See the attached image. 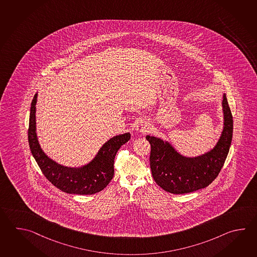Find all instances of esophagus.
<instances>
[{
	"instance_id": "1",
	"label": "esophagus",
	"mask_w": 257,
	"mask_h": 257,
	"mask_svg": "<svg viewBox=\"0 0 257 257\" xmlns=\"http://www.w3.org/2000/svg\"><path fill=\"white\" fill-rule=\"evenodd\" d=\"M135 129H136V131L138 132V133L146 134V133H147V132L150 130V125H149V123H148L147 121H146V120H139V121H137V123H136Z\"/></svg>"
}]
</instances>
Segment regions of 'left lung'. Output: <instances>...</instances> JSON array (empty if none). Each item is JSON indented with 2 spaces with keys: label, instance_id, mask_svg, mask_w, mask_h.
<instances>
[{
  "label": "left lung",
  "instance_id": "8db88e82",
  "mask_svg": "<svg viewBox=\"0 0 257 257\" xmlns=\"http://www.w3.org/2000/svg\"><path fill=\"white\" fill-rule=\"evenodd\" d=\"M223 130L213 149L202 156L186 157L168 142L147 136L151 146L150 168L155 181L167 192L186 194L208 187L218 177L230 150L233 120L226 94H223Z\"/></svg>",
  "mask_w": 257,
  "mask_h": 257
}]
</instances>
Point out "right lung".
Segmentation results:
<instances>
[{"instance_id":"add662e5","label":"right lung","mask_w":257,"mask_h":257,"mask_svg":"<svg viewBox=\"0 0 257 257\" xmlns=\"http://www.w3.org/2000/svg\"><path fill=\"white\" fill-rule=\"evenodd\" d=\"M37 93L32 100L28 128V142L33 157L44 176L58 189L68 194L91 195L100 192L110 183L114 175V158L131 135L125 133L106 142L91 162L81 168H68L53 161L43 152L36 133V104Z\"/></svg>"}]
</instances>
